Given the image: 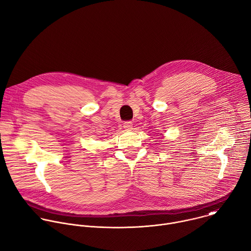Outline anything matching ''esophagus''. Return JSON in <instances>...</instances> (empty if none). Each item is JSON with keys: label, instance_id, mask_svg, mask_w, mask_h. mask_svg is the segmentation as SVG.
<instances>
[{"label": "esophagus", "instance_id": "esophagus-1", "mask_svg": "<svg viewBox=\"0 0 251 251\" xmlns=\"http://www.w3.org/2000/svg\"><path fill=\"white\" fill-rule=\"evenodd\" d=\"M123 128L125 130H128V131L132 130L133 129V123L131 121H126V122L123 123Z\"/></svg>", "mask_w": 251, "mask_h": 251}]
</instances>
